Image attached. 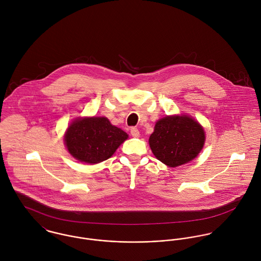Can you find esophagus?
I'll return each mask as SVG.
<instances>
[{
    "label": "esophagus",
    "mask_w": 261,
    "mask_h": 261,
    "mask_svg": "<svg viewBox=\"0 0 261 261\" xmlns=\"http://www.w3.org/2000/svg\"><path fill=\"white\" fill-rule=\"evenodd\" d=\"M130 135L135 138H138V137H140V132L137 127H132L130 128Z\"/></svg>",
    "instance_id": "esophagus-1"
}]
</instances>
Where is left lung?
<instances>
[{
    "label": "left lung",
    "instance_id": "8db88e82",
    "mask_svg": "<svg viewBox=\"0 0 261 261\" xmlns=\"http://www.w3.org/2000/svg\"><path fill=\"white\" fill-rule=\"evenodd\" d=\"M205 134L198 121L182 116L160 119L149 137V147L155 158L175 168L195 159L204 146Z\"/></svg>",
    "mask_w": 261,
    "mask_h": 261
}]
</instances>
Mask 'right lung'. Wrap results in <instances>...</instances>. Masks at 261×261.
<instances>
[{"label": "right lung", "mask_w": 261, "mask_h": 261, "mask_svg": "<svg viewBox=\"0 0 261 261\" xmlns=\"http://www.w3.org/2000/svg\"><path fill=\"white\" fill-rule=\"evenodd\" d=\"M126 139L127 134L107 117H89L76 119L69 125L65 144L76 160L97 164L110 159Z\"/></svg>", "instance_id": "right-lung-1"}]
</instances>
